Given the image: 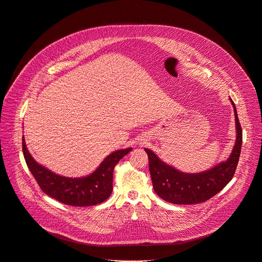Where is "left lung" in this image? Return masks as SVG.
<instances>
[{
	"label": "left lung",
	"mask_w": 262,
	"mask_h": 262,
	"mask_svg": "<svg viewBox=\"0 0 262 262\" xmlns=\"http://www.w3.org/2000/svg\"><path fill=\"white\" fill-rule=\"evenodd\" d=\"M234 109L236 141L231 155L225 162L199 172L185 173L161 161L151 150L145 149L149 158V169L153 189L162 200L176 205H193L206 202L221 191L232 179L239 159L243 133Z\"/></svg>",
	"instance_id": "1"
}]
</instances>
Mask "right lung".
I'll list each match as a JSON object with an SVG mask.
<instances>
[{"instance_id":"1","label":"right lung","mask_w":262,"mask_h":262,"mask_svg":"<svg viewBox=\"0 0 262 262\" xmlns=\"http://www.w3.org/2000/svg\"><path fill=\"white\" fill-rule=\"evenodd\" d=\"M130 151L132 148H127L113 152L90 176L67 178L37 163L29 153L23 137V152L27 165L42 191L59 203L75 207L95 206L109 199L113 190L114 167Z\"/></svg>"}]
</instances>
